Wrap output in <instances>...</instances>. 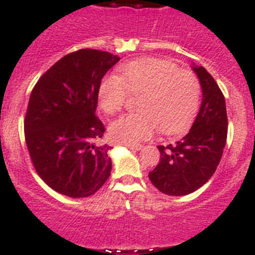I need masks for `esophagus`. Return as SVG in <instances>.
<instances>
[{"label": "esophagus", "mask_w": 255, "mask_h": 255, "mask_svg": "<svg viewBox=\"0 0 255 255\" xmlns=\"http://www.w3.org/2000/svg\"><path fill=\"white\" fill-rule=\"evenodd\" d=\"M124 145L128 148H131V149H135V151H140V149L143 148L141 144H124Z\"/></svg>", "instance_id": "obj_1"}]
</instances>
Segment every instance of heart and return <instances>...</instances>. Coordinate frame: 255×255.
Here are the masks:
<instances>
[{"label": "heart", "instance_id": "1", "mask_svg": "<svg viewBox=\"0 0 255 255\" xmlns=\"http://www.w3.org/2000/svg\"><path fill=\"white\" fill-rule=\"evenodd\" d=\"M122 78L108 74L102 79L98 98L107 114L120 111L129 94H144L140 112L114 120L110 135L119 143L149 139L157 128L165 135L180 133L189 127L200 106L201 87L197 77L180 70L161 58H139L120 67Z\"/></svg>", "mask_w": 255, "mask_h": 255}]
</instances>
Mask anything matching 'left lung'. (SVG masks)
Wrapping results in <instances>:
<instances>
[{"mask_svg": "<svg viewBox=\"0 0 255 255\" xmlns=\"http://www.w3.org/2000/svg\"><path fill=\"white\" fill-rule=\"evenodd\" d=\"M202 88V102L190 131L176 144L159 145L160 163L148 177L169 196H185L201 188L217 169L228 136L225 98L202 66H192Z\"/></svg>", "mask_w": 255, "mask_h": 255, "instance_id": "8db88e82", "label": "left lung"}]
</instances>
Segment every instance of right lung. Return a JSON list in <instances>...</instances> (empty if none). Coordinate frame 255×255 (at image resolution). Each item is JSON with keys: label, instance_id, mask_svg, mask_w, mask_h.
<instances>
[{"label": "right lung", "instance_id": "obj_1", "mask_svg": "<svg viewBox=\"0 0 255 255\" xmlns=\"http://www.w3.org/2000/svg\"><path fill=\"white\" fill-rule=\"evenodd\" d=\"M107 51L82 49L59 59L34 86L25 139L39 177L55 192L88 197L111 174L103 123L95 115L103 77L119 62Z\"/></svg>", "mask_w": 255, "mask_h": 255}]
</instances>
